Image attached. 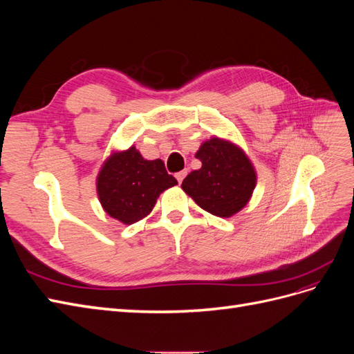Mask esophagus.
I'll list each match as a JSON object with an SVG mask.
<instances>
[{
	"mask_svg": "<svg viewBox=\"0 0 354 354\" xmlns=\"http://www.w3.org/2000/svg\"><path fill=\"white\" fill-rule=\"evenodd\" d=\"M186 174H187V171H186V169H183V171H180V173H177V174H176V178H177V181H178V183H181V181H183V180H185Z\"/></svg>",
	"mask_w": 354,
	"mask_h": 354,
	"instance_id": "1",
	"label": "esophagus"
}]
</instances>
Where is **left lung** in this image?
<instances>
[{"label":"left lung","mask_w":354,"mask_h":354,"mask_svg":"<svg viewBox=\"0 0 354 354\" xmlns=\"http://www.w3.org/2000/svg\"><path fill=\"white\" fill-rule=\"evenodd\" d=\"M199 169L183 180L181 189L198 205L217 217H232L248 203L255 187V169L241 147L212 137L202 143Z\"/></svg>","instance_id":"obj_1"}]
</instances>
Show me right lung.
<instances>
[{
  "mask_svg": "<svg viewBox=\"0 0 354 354\" xmlns=\"http://www.w3.org/2000/svg\"><path fill=\"white\" fill-rule=\"evenodd\" d=\"M176 185L162 160H147L131 146L106 159L97 176V195L111 217L133 224L152 211L164 190Z\"/></svg>",
  "mask_w": 354,
  "mask_h": 354,
  "instance_id": "add662e5",
  "label": "right lung"
}]
</instances>
